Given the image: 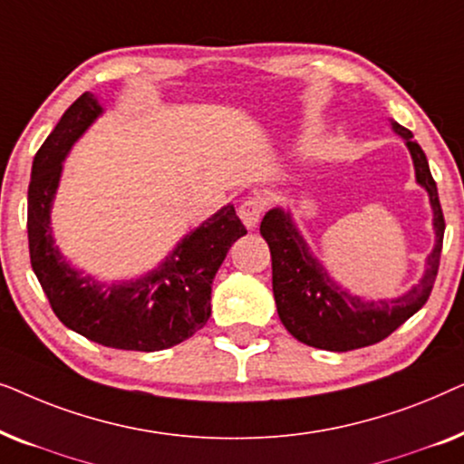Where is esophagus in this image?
<instances>
[{"label":"esophagus","mask_w":464,"mask_h":464,"mask_svg":"<svg viewBox=\"0 0 464 464\" xmlns=\"http://www.w3.org/2000/svg\"><path fill=\"white\" fill-rule=\"evenodd\" d=\"M264 208V198H259V196H249V198L243 200V205L238 207V218L243 219V224L249 227V230H253V227L259 224V219H262Z\"/></svg>","instance_id":"34e87169"}]
</instances>
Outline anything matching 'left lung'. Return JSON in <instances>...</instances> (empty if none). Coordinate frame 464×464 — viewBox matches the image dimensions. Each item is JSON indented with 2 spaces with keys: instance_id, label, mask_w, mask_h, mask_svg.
<instances>
[{
  "instance_id": "1",
  "label": "left lung",
  "mask_w": 464,
  "mask_h": 464,
  "mask_svg": "<svg viewBox=\"0 0 464 464\" xmlns=\"http://www.w3.org/2000/svg\"><path fill=\"white\" fill-rule=\"evenodd\" d=\"M392 130L403 137L416 169V181L429 192L433 207L435 246L427 257V270L416 287L395 300H361L340 289L327 270L308 251L306 240L300 237L283 208H272L264 215L259 232L270 246L272 257V291L278 319L285 329L304 344L323 351L346 353L389 338L411 314L427 304L440 270L443 245V211L427 156L414 135L405 126L391 122Z\"/></svg>"
}]
</instances>
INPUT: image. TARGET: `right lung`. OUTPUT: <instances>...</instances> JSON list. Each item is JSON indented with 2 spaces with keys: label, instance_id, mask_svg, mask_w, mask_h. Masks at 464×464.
Returning a JSON list of instances; mask_svg holds the SVG:
<instances>
[{
  "label": "right lung",
  "instance_id": "obj_1",
  "mask_svg": "<svg viewBox=\"0 0 464 464\" xmlns=\"http://www.w3.org/2000/svg\"><path fill=\"white\" fill-rule=\"evenodd\" d=\"M103 113L84 92L63 113L34 158L29 183V256L37 281L63 325L97 344L154 353L192 338L211 316V285L232 243L246 230L232 205L189 232L156 270L129 283H99L72 268L54 246L50 207L63 160Z\"/></svg>",
  "mask_w": 464,
  "mask_h": 464
}]
</instances>
